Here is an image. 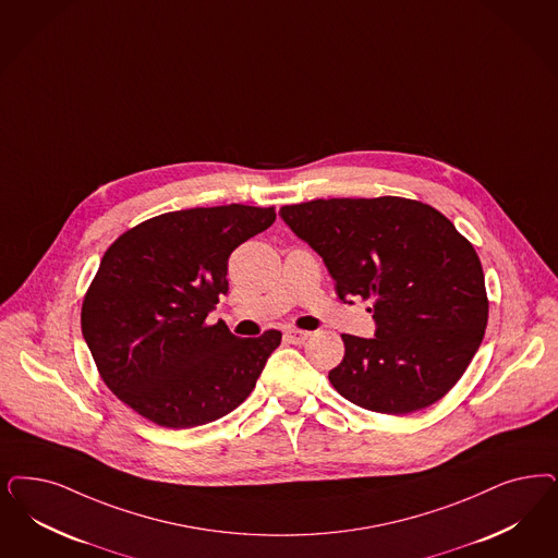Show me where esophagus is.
<instances>
[{
	"label": "esophagus",
	"instance_id": "esophagus-1",
	"mask_svg": "<svg viewBox=\"0 0 558 558\" xmlns=\"http://www.w3.org/2000/svg\"><path fill=\"white\" fill-rule=\"evenodd\" d=\"M284 336H287V340L292 342V344H303L305 340H307L308 336H311V331H305V329H294V327H290L284 331Z\"/></svg>",
	"mask_w": 558,
	"mask_h": 558
}]
</instances>
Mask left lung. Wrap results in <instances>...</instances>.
I'll use <instances>...</instances> for the list:
<instances>
[{
	"label": "left lung",
	"mask_w": 558,
	"mask_h": 558,
	"mask_svg": "<svg viewBox=\"0 0 558 558\" xmlns=\"http://www.w3.org/2000/svg\"><path fill=\"white\" fill-rule=\"evenodd\" d=\"M344 303L371 301L375 338L344 333L329 381L352 404L408 414L435 404L481 348V259L441 211L404 197L313 199L280 208Z\"/></svg>",
	"instance_id": "obj_1"
}]
</instances>
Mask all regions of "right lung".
<instances>
[{
	"label": "right lung",
	"mask_w": 558,
	"mask_h": 558,
	"mask_svg": "<svg viewBox=\"0 0 558 558\" xmlns=\"http://www.w3.org/2000/svg\"><path fill=\"white\" fill-rule=\"evenodd\" d=\"M276 220L243 204L167 211L123 232L84 296L82 336L123 404L167 428L218 421L255 387L282 333L239 338L206 317L232 251Z\"/></svg>",
	"instance_id": "1"
}]
</instances>
